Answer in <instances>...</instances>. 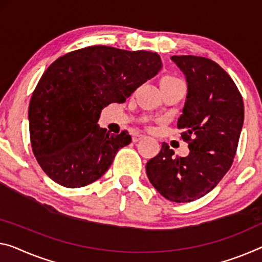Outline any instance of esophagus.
Wrapping results in <instances>:
<instances>
[{
	"label": "esophagus",
	"instance_id": "34e87169",
	"mask_svg": "<svg viewBox=\"0 0 262 262\" xmlns=\"http://www.w3.org/2000/svg\"><path fill=\"white\" fill-rule=\"evenodd\" d=\"M144 135H142V134H135L134 135V137H132V142L134 143H137V142H139L140 139H143L144 138Z\"/></svg>",
	"mask_w": 262,
	"mask_h": 262
}]
</instances>
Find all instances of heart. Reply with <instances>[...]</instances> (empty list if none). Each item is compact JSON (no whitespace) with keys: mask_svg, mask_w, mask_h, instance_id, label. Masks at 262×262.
Masks as SVG:
<instances>
[{"mask_svg":"<svg viewBox=\"0 0 262 262\" xmlns=\"http://www.w3.org/2000/svg\"><path fill=\"white\" fill-rule=\"evenodd\" d=\"M178 77H174V76H165V77L162 79V82H179Z\"/></svg>","mask_w":262,"mask_h":262,"instance_id":"heart-1","label":"heart"}]
</instances>
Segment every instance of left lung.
Here are the masks:
<instances>
[{"mask_svg": "<svg viewBox=\"0 0 262 262\" xmlns=\"http://www.w3.org/2000/svg\"><path fill=\"white\" fill-rule=\"evenodd\" d=\"M187 96L178 128L190 154L174 157L166 143L146 164L154 187L167 200L190 203L212 191L231 168L244 124V100L219 64L199 56H172Z\"/></svg>", "mask_w": 262, "mask_h": 262, "instance_id": "left-lung-1", "label": "left lung"}]
</instances>
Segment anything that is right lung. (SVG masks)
I'll return each mask as SVG.
<instances>
[{"instance_id": "right-lung-1", "label": "right lung", "mask_w": 262, "mask_h": 262, "mask_svg": "<svg viewBox=\"0 0 262 262\" xmlns=\"http://www.w3.org/2000/svg\"><path fill=\"white\" fill-rule=\"evenodd\" d=\"M157 52L86 47L62 56L44 71L31 96L33 152L46 174L64 187L86 186L105 173L127 131L110 134L97 122L111 103H124L158 74Z\"/></svg>"}]
</instances>
